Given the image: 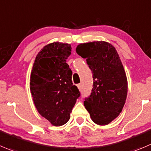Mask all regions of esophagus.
<instances>
[{
	"label": "esophagus",
	"instance_id": "esophagus-1",
	"mask_svg": "<svg viewBox=\"0 0 151 151\" xmlns=\"http://www.w3.org/2000/svg\"><path fill=\"white\" fill-rule=\"evenodd\" d=\"M77 87H78V90H79L80 91H81V84H78V85H77Z\"/></svg>",
	"mask_w": 151,
	"mask_h": 151
}]
</instances>
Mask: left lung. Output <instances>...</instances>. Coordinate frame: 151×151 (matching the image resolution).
<instances>
[{"label":"left lung","mask_w":151,"mask_h":151,"mask_svg":"<svg viewBox=\"0 0 151 151\" xmlns=\"http://www.w3.org/2000/svg\"><path fill=\"white\" fill-rule=\"evenodd\" d=\"M76 52L86 58L93 73V84L84 104L93 122L107 125L122 110L127 93V80L116 48L106 41L80 44Z\"/></svg>","instance_id":"8db88e82"}]
</instances>
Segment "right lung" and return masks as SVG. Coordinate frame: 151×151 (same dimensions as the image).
Returning a JSON list of instances; mask_svg holds the SVG:
<instances>
[{"instance_id": "1", "label": "right lung", "mask_w": 151, "mask_h": 151, "mask_svg": "<svg viewBox=\"0 0 151 151\" xmlns=\"http://www.w3.org/2000/svg\"><path fill=\"white\" fill-rule=\"evenodd\" d=\"M71 50L69 44L46 45L36 55L30 76V92L35 107L54 126L64 125L69 121L80 96L72 82V70L66 63Z\"/></svg>"}]
</instances>
